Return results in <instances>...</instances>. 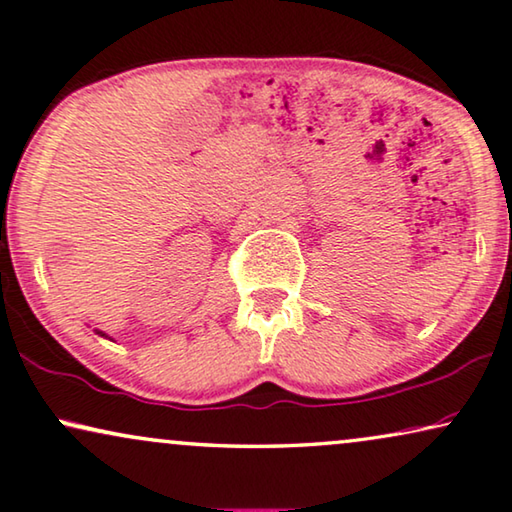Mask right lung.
Wrapping results in <instances>:
<instances>
[{"mask_svg": "<svg viewBox=\"0 0 512 512\" xmlns=\"http://www.w3.org/2000/svg\"><path fill=\"white\" fill-rule=\"evenodd\" d=\"M97 335H102V337H107V335H104V332H100V330H97Z\"/></svg>", "mask_w": 512, "mask_h": 512, "instance_id": "right-lung-1", "label": "right lung"}]
</instances>
